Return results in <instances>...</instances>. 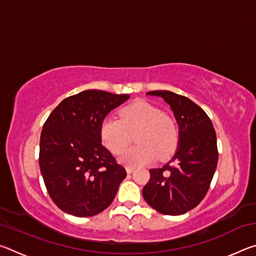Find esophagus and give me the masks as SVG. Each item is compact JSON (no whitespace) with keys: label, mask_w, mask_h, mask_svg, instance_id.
Here are the masks:
<instances>
[{"label":"esophagus","mask_w":256,"mask_h":256,"mask_svg":"<svg viewBox=\"0 0 256 256\" xmlns=\"http://www.w3.org/2000/svg\"><path fill=\"white\" fill-rule=\"evenodd\" d=\"M125 170H126L128 174H132V172H134V167H126L125 168Z\"/></svg>","instance_id":"esophagus-1"}]
</instances>
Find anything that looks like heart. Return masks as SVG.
Segmentation results:
<instances>
[{"label":"heart","mask_w":256,"mask_h":256,"mask_svg":"<svg viewBox=\"0 0 256 256\" xmlns=\"http://www.w3.org/2000/svg\"><path fill=\"white\" fill-rule=\"evenodd\" d=\"M136 146L122 152L118 162L126 166H140L156 158L166 159L174 152L178 142V130L174 120L146 102H136L120 112V118L106 116L102 120L99 136L102 144L118 154L135 132Z\"/></svg>","instance_id":"heart-1"}]
</instances>
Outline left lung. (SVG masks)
<instances>
[{
  "instance_id": "left-lung-1",
  "label": "left lung",
  "mask_w": 256,
  "mask_h": 256,
  "mask_svg": "<svg viewBox=\"0 0 256 256\" xmlns=\"http://www.w3.org/2000/svg\"><path fill=\"white\" fill-rule=\"evenodd\" d=\"M146 94L162 98L170 105L178 125V144L170 162L150 170V180L142 196L160 214H184L209 190L218 164L216 131L206 112L188 97L168 90Z\"/></svg>"
}]
</instances>
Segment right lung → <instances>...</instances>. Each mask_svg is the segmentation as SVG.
<instances>
[{"mask_svg":"<svg viewBox=\"0 0 256 256\" xmlns=\"http://www.w3.org/2000/svg\"><path fill=\"white\" fill-rule=\"evenodd\" d=\"M128 98L84 90L50 112L40 136V167L50 196L62 211L92 216L114 200L126 172L102 144L99 128Z\"/></svg>","mask_w":256,"mask_h":256,"instance_id":"obj_1","label":"right lung"}]
</instances>
